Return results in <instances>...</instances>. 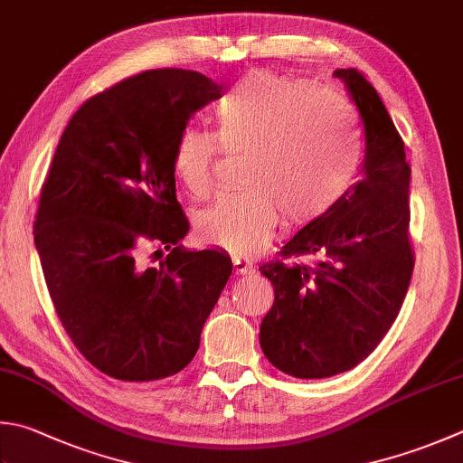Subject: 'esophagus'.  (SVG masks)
Instances as JSON below:
<instances>
[{"mask_svg": "<svg viewBox=\"0 0 463 463\" xmlns=\"http://www.w3.org/2000/svg\"><path fill=\"white\" fill-rule=\"evenodd\" d=\"M233 269H235V274H250L251 269H254V266L250 264L248 260H240V258H233Z\"/></svg>", "mask_w": 463, "mask_h": 463, "instance_id": "34e87169", "label": "esophagus"}]
</instances>
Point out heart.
<instances>
[{
  "instance_id": "1",
  "label": "heart",
  "mask_w": 463,
  "mask_h": 463,
  "mask_svg": "<svg viewBox=\"0 0 463 463\" xmlns=\"http://www.w3.org/2000/svg\"><path fill=\"white\" fill-rule=\"evenodd\" d=\"M217 135L187 125L173 169L191 195L205 197L213 163L246 151L241 185L195 217L207 246L250 256L274 235L280 213L292 225L317 222L343 202L361 167V135L346 102L318 84L274 72L243 76L215 107Z\"/></svg>"
}]
</instances>
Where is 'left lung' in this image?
Instances as JSON below:
<instances>
[{
	"mask_svg": "<svg viewBox=\"0 0 463 463\" xmlns=\"http://www.w3.org/2000/svg\"><path fill=\"white\" fill-rule=\"evenodd\" d=\"M335 76L364 127L363 179L280 251L284 258L317 256L314 264L276 260L260 266L274 286V307L260 326L261 351L298 379L333 377L367 359L395 322L415 266L403 138L359 70H335Z\"/></svg>",
	"mask_w": 463,
	"mask_h": 463,
	"instance_id": "obj_1",
	"label": "left lung"
}]
</instances>
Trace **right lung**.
Listing matches in <instances>:
<instances>
[{
	"mask_svg": "<svg viewBox=\"0 0 463 463\" xmlns=\"http://www.w3.org/2000/svg\"><path fill=\"white\" fill-rule=\"evenodd\" d=\"M220 96L194 70H146L86 100L60 137L33 241L68 336L112 379L185 369L232 276L223 251L179 246L189 222L173 169L179 133Z\"/></svg>",
	"mask_w": 463,
	"mask_h": 463,
	"instance_id": "add662e5",
	"label": "right lung"
}]
</instances>
